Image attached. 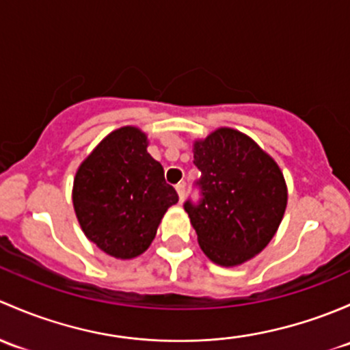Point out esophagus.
Here are the masks:
<instances>
[{
  "label": "esophagus",
  "mask_w": 350,
  "mask_h": 350,
  "mask_svg": "<svg viewBox=\"0 0 350 350\" xmlns=\"http://www.w3.org/2000/svg\"><path fill=\"white\" fill-rule=\"evenodd\" d=\"M185 183H178V185H176V193H178L180 202L185 199Z\"/></svg>",
  "instance_id": "esophagus-1"
}]
</instances>
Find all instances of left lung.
<instances>
[{
	"label": "left lung",
	"instance_id": "8db88e82",
	"mask_svg": "<svg viewBox=\"0 0 350 350\" xmlns=\"http://www.w3.org/2000/svg\"><path fill=\"white\" fill-rule=\"evenodd\" d=\"M200 199L183 208L208 259L237 266L273 239L284 208L286 183L278 165L251 138L221 128L193 143Z\"/></svg>",
	"mask_w": 350,
	"mask_h": 350
}]
</instances>
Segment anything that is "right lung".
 <instances>
[{
	"label": "right lung",
	"mask_w": 350,
	"mask_h": 350,
	"mask_svg": "<svg viewBox=\"0 0 350 350\" xmlns=\"http://www.w3.org/2000/svg\"><path fill=\"white\" fill-rule=\"evenodd\" d=\"M146 146L145 133L124 126L107 135L75 175L72 200L79 224L114 258L145 253L167 208L178 202Z\"/></svg>",
	"instance_id": "1"
}]
</instances>
